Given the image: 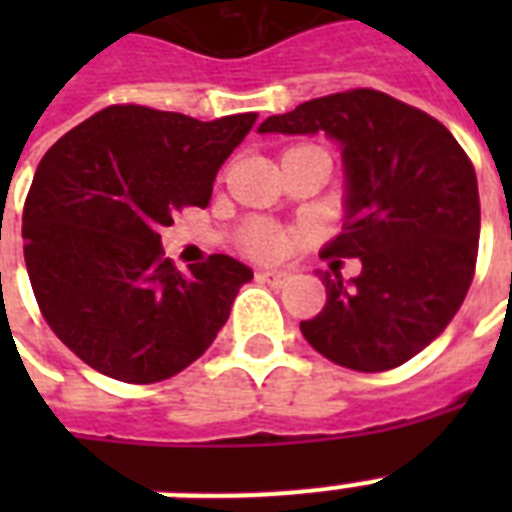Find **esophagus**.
I'll return each instance as SVG.
<instances>
[{
  "label": "esophagus",
  "instance_id": "obj_1",
  "mask_svg": "<svg viewBox=\"0 0 512 512\" xmlns=\"http://www.w3.org/2000/svg\"><path fill=\"white\" fill-rule=\"evenodd\" d=\"M257 279L265 281V284H271V287H284L289 281L287 271H257Z\"/></svg>",
  "mask_w": 512,
  "mask_h": 512
}]
</instances>
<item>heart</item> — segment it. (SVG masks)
<instances>
[{
  "label": "heart",
  "mask_w": 512,
  "mask_h": 512,
  "mask_svg": "<svg viewBox=\"0 0 512 512\" xmlns=\"http://www.w3.org/2000/svg\"><path fill=\"white\" fill-rule=\"evenodd\" d=\"M295 241V233L281 231V228L263 223V220H252L241 228V249H244V255L255 257V260H276Z\"/></svg>",
  "instance_id": "heart-1"
}]
</instances>
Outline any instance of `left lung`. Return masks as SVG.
<instances>
[{
    "label": "left lung",
    "instance_id": "obj_1",
    "mask_svg": "<svg viewBox=\"0 0 512 512\" xmlns=\"http://www.w3.org/2000/svg\"><path fill=\"white\" fill-rule=\"evenodd\" d=\"M260 132L340 140L345 223L324 257H358L342 281L321 271L327 305L300 332L356 372L414 358L460 311L476 273L481 204L476 170L444 124L380 90H348L268 116Z\"/></svg>",
    "mask_w": 512,
    "mask_h": 512
}]
</instances>
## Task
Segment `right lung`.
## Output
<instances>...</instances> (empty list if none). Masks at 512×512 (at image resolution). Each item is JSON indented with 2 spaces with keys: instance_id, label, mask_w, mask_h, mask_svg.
I'll list each match as a JSON object with an SVG mask.
<instances>
[{
  "instance_id": "obj_1",
  "label": "right lung",
  "mask_w": 512,
  "mask_h": 512,
  "mask_svg": "<svg viewBox=\"0 0 512 512\" xmlns=\"http://www.w3.org/2000/svg\"><path fill=\"white\" fill-rule=\"evenodd\" d=\"M255 119L108 106L42 156L23 207V257L44 321L84 364L151 385L212 345L252 271L209 255L180 273L159 231L180 209L207 207Z\"/></svg>"
}]
</instances>
